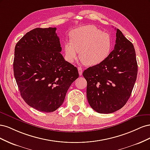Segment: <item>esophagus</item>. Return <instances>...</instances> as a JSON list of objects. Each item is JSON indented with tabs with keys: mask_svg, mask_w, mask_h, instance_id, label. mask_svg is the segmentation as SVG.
I'll return each mask as SVG.
<instances>
[{
	"mask_svg": "<svg viewBox=\"0 0 150 150\" xmlns=\"http://www.w3.org/2000/svg\"><path fill=\"white\" fill-rule=\"evenodd\" d=\"M78 69L79 76H82V74H83V69H82V67H78Z\"/></svg>",
	"mask_w": 150,
	"mask_h": 150,
	"instance_id": "34e87169",
	"label": "esophagus"
}]
</instances>
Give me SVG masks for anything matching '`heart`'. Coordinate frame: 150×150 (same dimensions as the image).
Wrapping results in <instances>:
<instances>
[{
	"label": "heart",
	"mask_w": 150,
	"mask_h": 150,
	"mask_svg": "<svg viewBox=\"0 0 150 150\" xmlns=\"http://www.w3.org/2000/svg\"><path fill=\"white\" fill-rule=\"evenodd\" d=\"M71 41L64 44L65 59L73 62L79 56L84 64L94 66L100 64L111 53L113 40L112 36L93 25L79 27L70 32Z\"/></svg>",
	"instance_id": "obj_1"
}]
</instances>
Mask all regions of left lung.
I'll return each mask as SVG.
<instances>
[{"mask_svg": "<svg viewBox=\"0 0 150 150\" xmlns=\"http://www.w3.org/2000/svg\"><path fill=\"white\" fill-rule=\"evenodd\" d=\"M114 49L100 64L83 73L87 81L88 101L94 111L102 114L114 112L129 99L138 74L133 44L116 29Z\"/></svg>", "mask_w": 150, "mask_h": 150, "instance_id": "left-lung-1", "label": "left lung"}]
</instances>
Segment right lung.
Masks as SVG:
<instances>
[{"mask_svg":"<svg viewBox=\"0 0 150 150\" xmlns=\"http://www.w3.org/2000/svg\"><path fill=\"white\" fill-rule=\"evenodd\" d=\"M56 28H35L16 45L13 74L21 97L30 107L51 112L64 101L78 78L77 67L65 61Z\"/></svg>","mask_w":150,"mask_h":150,"instance_id":"obj_1","label":"right lung"}]
</instances>
